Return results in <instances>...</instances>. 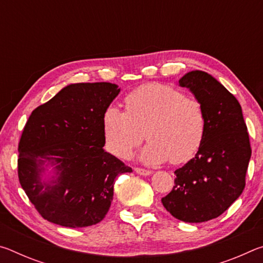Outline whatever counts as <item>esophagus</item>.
<instances>
[{
    "label": "esophagus",
    "instance_id": "esophagus-1",
    "mask_svg": "<svg viewBox=\"0 0 263 263\" xmlns=\"http://www.w3.org/2000/svg\"><path fill=\"white\" fill-rule=\"evenodd\" d=\"M135 172L137 173V174L142 175V176H148L152 174V172L151 171H147V169H142V168H135Z\"/></svg>",
    "mask_w": 263,
    "mask_h": 263
}]
</instances>
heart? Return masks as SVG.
I'll use <instances>...</instances> for the list:
<instances>
[{"instance_id": "obj_1", "label": "heart", "mask_w": 263, "mask_h": 263, "mask_svg": "<svg viewBox=\"0 0 263 263\" xmlns=\"http://www.w3.org/2000/svg\"><path fill=\"white\" fill-rule=\"evenodd\" d=\"M126 111L109 105L103 114L106 147L128 159L145 138L148 144L139 158L144 163L179 164L201 147L206 131L202 103L168 84L148 83L125 97Z\"/></svg>"}]
</instances>
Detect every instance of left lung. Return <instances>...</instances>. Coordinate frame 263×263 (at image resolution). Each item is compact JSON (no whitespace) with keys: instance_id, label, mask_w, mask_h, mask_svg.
Instances as JSON below:
<instances>
[{"instance_id":"left-lung-1","label":"left lung","mask_w":263,"mask_h":263,"mask_svg":"<svg viewBox=\"0 0 263 263\" xmlns=\"http://www.w3.org/2000/svg\"><path fill=\"white\" fill-rule=\"evenodd\" d=\"M179 86L202 103L206 131L195 158L175 171V185L161 202L176 219L203 222L219 217L242 194L252 149L241 105L218 80L191 70Z\"/></svg>"}]
</instances>
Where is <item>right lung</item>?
Here are the masks:
<instances>
[{
    "instance_id": "add662e5",
    "label": "right lung",
    "mask_w": 263,
    "mask_h": 263,
    "mask_svg": "<svg viewBox=\"0 0 263 263\" xmlns=\"http://www.w3.org/2000/svg\"><path fill=\"white\" fill-rule=\"evenodd\" d=\"M119 91L109 82L68 84L26 122L20 183L48 221L72 229L97 224L109 211L116 177L132 172L103 148V114Z\"/></svg>"
}]
</instances>
